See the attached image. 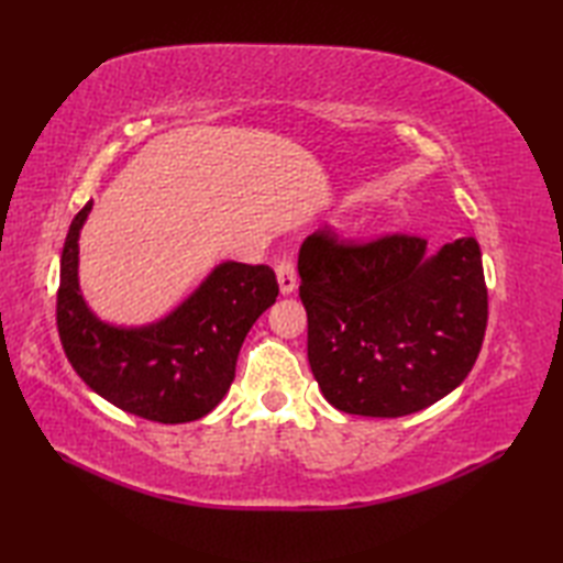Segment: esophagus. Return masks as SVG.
Returning <instances> with one entry per match:
<instances>
[{
	"label": "esophagus",
	"instance_id": "1",
	"mask_svg": "<svg viewBox=\"0 0 563 563\" xmlns=\"http://www.w3.org/2000/svg\"><path fill=\"white\" fill-rule=\"evenodd\" d=\"M275 275H278L283 295H290L297 288V273H295V263L290 258H280L275 263Z\"/></svg>",
	"mask_w": 563,
	"mask_h": 563
}]
</instances>
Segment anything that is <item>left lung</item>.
I'll list each match as a JSON object with an SVG mask.
<instances>
[{
    "label": "left lung",
    "instance_id": "left-lung-1",
    "mask_svg": "<svg viewBox=\"0 0 563 563\" xmlns=\"http://www.w3.org/2000/svg\"><path fill=\"white\" fill-rule=\"evenodd\" d=\"M307 357L331 406L375 418L426 409L479 357L488 295L474 236L426 258V239L309 234L297 258Z\"/></svg>",
    "mask_w": 563,
    "mask_h": 563
}]
</instances>
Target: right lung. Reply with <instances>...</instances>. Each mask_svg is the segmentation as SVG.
Wrapping results in <instances>:
<instances>
[{"instance_id": "right-lung-1", "label": "right lung", "mask_w": 563, "mask_h": 563, "mask_svg": "<svg viewBox=\"0 0 563 563\" xmlns=\"http://www.w3.org/2000/svg\"><path fill=\"white\" fill-rule=\"evenodd\" d=\"M89 212L91 200L71 220L59 258L57 331L67 361L118 409L157 423L198 421L222 401L249 329L278 297L273 268L224 261L169 317L106 324L79 292V232Z\"/></svg>"}]
</instances>
